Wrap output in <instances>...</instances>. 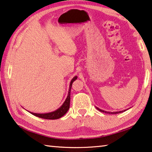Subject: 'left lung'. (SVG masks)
<instances>
[{
	"mask_svg": "<svg viewBox=\"0 0 152 152\" xmlns=\"http://www.w3.org/2000/svg\"><path fill=\"white\" fill-rule=\"evenodd\" d=\"M98 110H99V111H101V112H103V113H111V114H117V113H121V112H123L124 111H116V112H108V111H103V110H100V109H99V108H97V107H96ZM124 111H126V110H124Z\"/></svg>",
	"mask_w": 152,
	"mask_h": 152,
	"instance_id": "left-lung-1",
	"label": "left lung"
}]
</instances>
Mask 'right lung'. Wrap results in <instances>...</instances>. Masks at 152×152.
<instances>
[{
	"label": "right lung",
	"instance_id": "obj_1",
	"mask_svg": "<svg viewBox=\"0 0 152 152\" xmlns=\"http://www.w3.org/2000/svg\"><path fill=\"white\" fill-rule=\"evenodd\" d=\"M77 79V77H75L72 79L70 83V86H69V90L68 96L66 97L65 102H64L63 104L60 108H58L57 110H56L53 112L49 113H44V114H40V113H31L33 115H35L37 117H39L40 118L45 119H57L61 118L69 110V107H70V100H71V89L72 87V84L73 82Z\"/></svg>",
	"mask_w": 152,
	"mask_h": 152
}]
</instances>
